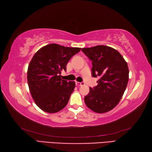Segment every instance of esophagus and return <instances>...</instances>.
Instances as JSON below:
<instances>
[{
	"label": "esophagus",
	"mask_w": 152,
	"mask_h": 152,
	"mask_svg": "<svg viewBox=\"0 0 152 152\" xmlns=\"http://www.w3.org/2000/svg\"><path fill=\"white\" fill-rule=\"evenodd\" d=\"M76 86H83L84 84V82H76Z\"/></svg>",
	"instance_id": "esophagus-1"
}]
</instances>
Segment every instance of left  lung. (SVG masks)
Returning a JSON list of instances; mask_svg holds the SVG:
<instances>
[{"instance_id": "8db88e82", "label": "left lung", "mask_w": 152, "mask_h": 152, "mask_svg": "<svg viewBox=\"0 0 152 152\" xmlns=\"http://www.w3.org/2000/svg\"><path fill=\"white\" fill-rule=\"evenodd\" d=\"M92 61V76L99 78L98 85L84 97V102L95 113H104L117 106L129 80L127 64L119 51L107 45L82 48Z\"/></svg>"}]
</instances>
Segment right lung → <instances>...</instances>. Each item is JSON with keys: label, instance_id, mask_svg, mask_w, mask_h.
<instances>
[{"label": "right lung", "instance_id": "1", "mask_svg": "<svg viewBox=\"0 0 152 152\" xmlns=\"http://www.w3.org/2000/svg\"><path fill=\"white\" fill-rule=\"evenodd\" d=\"M80 48L51 43L39 49L33 56L27 70V82L35 104L43 111L55 113L68 104L76 84L61 78V71Z\"/></svg>", "mask_w": 152, "mask_h": 152}]
</instances>
